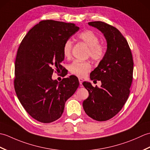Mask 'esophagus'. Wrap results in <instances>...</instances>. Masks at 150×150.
Returning <instances> with one entry per match:
<instances>
[{
	"instance_id": "obj_1",
	"label": "esophagus",
	"mask_w": 150,
	"mask_h": 150,
	"mask_svg": "<svg viewBox=\"0 0 150 150\" xmlns=\"http://www.w3.org/2000/svg\"><path fill=\"white\" fill-rule=\"evenodd\" d=\"M79 83H80L81 86H82V82H83V79L81 78H79Z\"/></svg>"
}]
</instances>
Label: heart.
<instances>
[{"instance_id": "1", "label": "heart", "mask_w": 150, "mask_h": 150, "mask_svg": "<svg viewBox=\"0 0 150 150\" xmlns=\"http://www.w3.org/2000/svg\"><path fill=\"white\" fill-rule=\"evenodd\" d=\"M78 38L82 42L89 47L88 55L94 60H100L104 55V47L99 43V38L91 30H86L81 33ZM73 42L71 40H67L62 47L63 55L66 58H69L71 54ZM91 66L87 61L75 60L69 66V70L73 75L79 77H83L90 71Z\"/></svg>"}]
</instances>
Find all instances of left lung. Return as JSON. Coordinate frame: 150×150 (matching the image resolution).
Instances as JSON below:
<instances>
[{
	"instance_id": "obj_1",
	"label": "left lung",
	"mask_w": 150,
	"mask_h": 150,
	"mask_svg": "<svg viewBox=\"0 0 150 150\" xmlns=\"http://www.w3.org/2000/svg\"><path fill=\"white\" fill-rule=\"evenodd\" d=\"M104 34L106 52L90 73L91 80L100 81V88L84 82L89 96L82 104L88 115L97 121L108 120L119 112L128 99L133 80V61L128 43L116 28L101 21L88 22Z\"/></svg>"
}]
</instances>
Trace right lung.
<instances>
[{
	"label": "right lung",
	"instance_id": "right-lung-1",
	"mask_svg": "<svg viewBox=\"0 0 150 150\" xmlns=\"http://www.w3.org/2000/svg\"><path fill=\"white\" fill-rule=\"evenodd\" d=\"M79 30L75 24L46 20L28 31L19 46L15 64L14 87L22 106L33 119L50 123L62 116L66 101L79 87L75 75L53 80L62 69L64 44Z\"/></svg>",
	"mask_w": 150,
	"mask_h": 150
}]
</instances>
